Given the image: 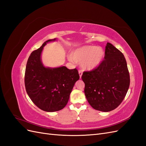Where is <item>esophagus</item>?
<instances>
[{"label":"esophagus","instance_id":"esophagus-1","mask_svg":"<svg viewBox=\"0 0 146 146\" xmlns=\"http://www.w3.org/2000/svg\"><path fill=\"white\" fill-rule=\"evenodd\" d=\"M78 74H79V76H80V78H81L82 76V70H78Z\"/></svg>","mask_w":146,"mask_h":146}]
</instances>
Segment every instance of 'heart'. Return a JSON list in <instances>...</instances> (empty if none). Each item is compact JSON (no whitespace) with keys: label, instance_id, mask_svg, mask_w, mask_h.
<instances>
[{"label":"heart","instance_id":"obj_1","mask_svg":"<svg viewBox=\"0 0 146 146\" xmlns=\"http://www.w3.org/2000/svg\"><path fill=\"white\" fill-rule=\"evenodd\" d=\"M105 55L104 49L95 46H83L77 48L69 56L71 61L81 62L82 68L88 70L97 68L101 64Z\"/></svg>","mask_w":146,"mask_h":146}]
</instances>
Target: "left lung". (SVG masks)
<instances>
[{
	"label": "left lung",
	"instance_id": "obj_1",
	"mask_svg": "<svg viewBox=\"0 0 146 146\" xmlns=\"http://www.w3.org/2000/svg\"><path fill=\"white\" fill-rule=\"evenodd\" d=\"M105 60L99 67L84 72L85 94L94 109L108 112L124 99L130 86V76L124 56L111 43L105 46Z\"/></svg>",
	"mask_w": 146,
	"mask_h": 146
}]
</instances>
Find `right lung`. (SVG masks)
<instances>
[{"instance_id": "right-lung-1", "label": "right lung", "mask_w": 146, "mask_h": 146, "mask_svg": "<svg viewBox=\"0 0 146 146\" xmlns=\"http://www.w3.org/2000/svg\"><path fill=\"white\" fill-rule=\"evenodd\" d=\"M57 39H48L32 52L25 68L27 93L39 108L47 112L59 111L65 107L75 83L80 78L76 69H68L64 66L50 68L43 64L41 54L44 47Z\"/></svg>"}]
</instances>
